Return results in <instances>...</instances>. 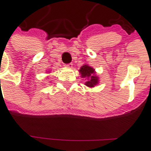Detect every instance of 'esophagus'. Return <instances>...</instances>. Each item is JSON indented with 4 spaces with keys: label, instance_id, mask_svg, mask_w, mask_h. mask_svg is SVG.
<instances>
[{
    "label": "esophagus",
    "instance_id": "obj_1",
    "mask_svg": "<svg viewBox=\"0 0 151 151\" xmlns=\"http://www.w3.org/2000/svg\"><path fill=\"white\" fill-rule=\"evenodd\" d=\"M65 66L69 67V68H71V67L73 66L72 63H69V64H66V65H65Z\"/></svg>",
    "mask_w": 151,
    "mask_h": 151
}]
</instances>
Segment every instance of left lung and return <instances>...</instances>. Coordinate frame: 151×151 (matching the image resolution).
<instances>
[{
    "mask_svg": "<svg viewBox=\"0 0 151 151\" xmlns=\"http://www.w3.org/2000/svg\"><path fill=\"white\" fill-rule=\"evenodd\" d=\"M80 73L81 74L82 77H88L89 78V80L86 82V85L87 86L93 87V86H95V85L97 84L98 80H97L96 76H91V75H92L94 73V69L93 68H91L87 65H85L81 68Z\"/></svg>",
    "mask_w": 151,
    "mask_h": 151,
    "instance_id": "8db88e82",
    "label": "left lung"
}]
</instances>
